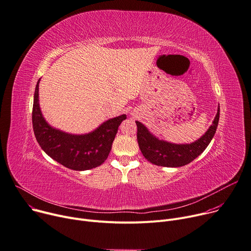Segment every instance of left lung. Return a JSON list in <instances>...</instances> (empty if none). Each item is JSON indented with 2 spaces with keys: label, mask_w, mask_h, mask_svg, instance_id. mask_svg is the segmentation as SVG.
Masks as SVG:
<instances>
[{
  "label": "left lung",
  "mask_w": 251,
  "mask_h": 251,
  "mask_svg": "<svg viewBox=\"0 0 251 251\" xmlns=\"http://www.w3.org/2000/svg\"><path fill=\"white\" fill-rule=\"evenodd\" d=\"M219 121V106L217 114L205 133L190 144H174L159 140L141 122L137 126V143L143 155L151 163L166 168H179L197 158L207 148L215 134Z\"/></svg>",
  "instance_id": "1"
}]
</instances>
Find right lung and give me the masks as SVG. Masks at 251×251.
<instances>
[{"instance_id": "obj_1", "label": "right lung", "mask_w": 251, "mask_h": 251, "mask_svg": "<svg viewBox=\"0 0 251 251\" xmlns=\"http://www.w3.org/2000/svg\"><path fill=\"white\" fill-rule=\"evenodd\" d=\"M37 82L33 104V127L37 142L52 159L74 171H88L104 162L122 122V115L109 119L89 133L74 134L55 128L45 120L39 102Z\"/></svg>"}]
</instances>
